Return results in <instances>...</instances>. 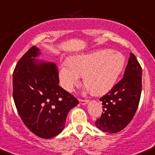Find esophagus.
Wrapping results in <instances>:
<instances>
[{
    "instance_id": "esophagus-1",
    "label": "esophagus",
    "mask_w": 155,
    "mask_h": 155,
    "mask_svg": "<svg viewBox=\"0 0 155 155\" xmlns=\"http://www.w3.org/2000/svg\"><path fill=\"white\" fill-rule=\"evenodd\" d=\"M88 102V100L87 99H80V103L81 105H86Z\"/></svg>"
}]
</instances>
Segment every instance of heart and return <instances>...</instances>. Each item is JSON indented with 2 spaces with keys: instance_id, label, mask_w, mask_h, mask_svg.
Segmentation results:
<instances>
[{
  "instance_id": "b5f03b06",
  "label": "heart",
  "mask_w": 155,
  "mask_h": 155,
  "mask_svg": "<svg viewBox=\"0 0 155 155\" xmlns=\"http://www.w3.org/2000/svg\"><path fill=\"white\" fill-rule=\"evenodd\" d=\"M125 59L119 52L102 49L88 54L75 56L61 64L59 78L66 91H71L84 75L87 89L95 94L109 91L124 69Z\"/></svg>"
}]
</instances>
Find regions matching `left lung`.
Segmentation results:
<instances>
[{"label": "left lung", "mask_w": 155, "mask_h": 155, "mask_svg": "<svg viewBox=\"0 0 155 155\" xmlns=\"http://www.w3.org/2000/svg\"><path fill=\"white\" fill-rule=\"evenodd\" d=\"M142 91V68L130 53L124 77L100 98L103 112L95 125L102 132L117 133L124 129L135 116Z\"/></svg>", "instance_id": "1"}]
</instances>
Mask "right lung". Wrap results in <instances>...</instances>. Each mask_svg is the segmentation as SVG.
I'll use <instances>...</instances> for the list:
<instances>
[{
	"instance_id": "add662e5",
	"label": "right lung",
	"mask_w": 155,
	"mask_h": 155,
	"mask_svg": "<svg viewBox=\"0 0 155 155\" xmlns=\"http://www.w3.org/2000/svg\"><path fill=\"white\" fill-rule=\"evenodd\" d=\"M39 49L32 46L13 71V99L19 117L38 137L50 139L63 131L68 112L79 104L59 86L54 63L38 61Z\"/></svg>"
}]
</instances>
